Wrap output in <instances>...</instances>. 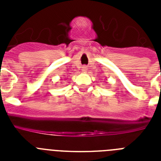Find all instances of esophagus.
<instances>
[{"label":"esophagus","instance_id":"1","mask_svg":"<svg viewBox=\"0 0 161 161\" xmlns=\"http://www.w3.org/2000/svg\"><path fill=\"white\" fill-rule=\"evenodd\" d=\"M82 70H83V72H87V70H88V68H87L86 66H83V68H82Z\"/></svg>","mask_w":161,"mask_h":161}]
</instances>
